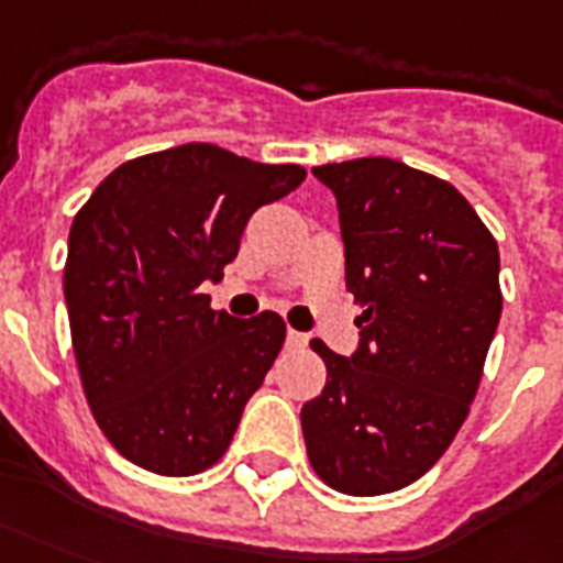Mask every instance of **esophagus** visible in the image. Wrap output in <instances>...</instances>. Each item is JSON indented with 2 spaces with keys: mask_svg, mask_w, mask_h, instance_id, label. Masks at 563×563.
<instances>
[{
  "mask_svg": "<svg viewBox=\"0 0 563 563\" xmlns=\"http://www.w3.org/2000/svg\"><path fill=\"white\" fill-rule=\"evenodd\" d=\"M286 345H289V349H301V345H307V334L289 328V331H286Z\"/></svg>",
  "mask_w": 563,
  "mask_h": 563,
  "instance_id": "34e87169",
  "label": "esophagus"
}]
</instances>
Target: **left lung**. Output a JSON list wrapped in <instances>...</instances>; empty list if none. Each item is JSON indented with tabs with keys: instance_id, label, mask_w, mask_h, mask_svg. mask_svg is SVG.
Instances as JSON below:
<instances>
[{
	"instance_id": "8db88e82",
	"label": "left lung",
	"mask_w": 563,
	"mask_h": 563,
	"mask_svg": "<svg viewBox=\"0 0 563 563\" xmlns=\"http://www.w3.org/2000/svg\"><path fill=\"white\" fill-rule=\"evenodd\" d=\"M331 187L361 340L301 409L313 472L345 495L397 493L468 418L501 319L498 244L460 190L390 157L313 166Z\"/></svg>"
}]
</instances>
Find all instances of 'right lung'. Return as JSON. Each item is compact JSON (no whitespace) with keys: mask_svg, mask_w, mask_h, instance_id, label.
<instances>
[{"mask_svg":"<svg viewBox=\"0 0 563 563\" xmlns=\"http://www.w3.org/2000/svg\"><path fill=\"white\" fill-rule=\"evenodd\" d=\"M303 176L187 143L112 169L70 223L65 303L82 390L133 465L187 477L227 453L286 324L211 310L199 286L239 256L253 211Z\"/></svg>","mask_w":563,"mask_h":563,"instance_id":"1","label":"right lung"}]
</instances>
